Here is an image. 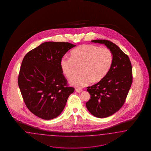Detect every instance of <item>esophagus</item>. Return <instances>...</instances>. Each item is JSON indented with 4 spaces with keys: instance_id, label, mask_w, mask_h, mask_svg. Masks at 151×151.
<instances>
[{
    "instance_id": "obj_1",
    "label": "esophagus",
    "mask_w": 151,
    "mask_h": 151,
    "mask_svg": "<svg viewBox=\"0 0 151 151\" xmlns=\"http://www.w3.org/2000/svg\"><path fill=\"white\" fill-rule=\"evenodd\" d=\"M76 91L78 92V93H80L82 91V90H80V89H78V88H76Z\"/></svg>"
}]
</instances>
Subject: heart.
<instances>
[{"label": "heart", "instance_id": "b5f03b06", "mask_svg": "<svg viewBox=\"0 0 151 151\" xmlns=\"http://www.w3.org/2000/svg\"><path fill=\"white\" fill-rule=\"evenodd\" d=\"M71 57L64 56L60 61L63 73L71 79L76 73L78 67L82 66L81 73L71 80V85L82 88L92 81L99 82L105 78L111 69L114 56L111 50L107 47L95 45H81L73 49Z\"/></svg>", "mask_w": 151, "mask_h": 151}]
</instances>
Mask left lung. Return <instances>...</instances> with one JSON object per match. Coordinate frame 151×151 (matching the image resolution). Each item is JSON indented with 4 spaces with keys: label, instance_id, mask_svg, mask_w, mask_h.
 I'll use <instances>...</instances> for the list:
<instances>
[{
    "label": "left lung",
    "instance_id": "8db88e82",
    "mask_svg": "<svg viewBox=\"0 0 151 151\" xmlns=\"http://www.w3.org/2000/svg\"><path fill=\"white\" fill-rule=\"evenodd\" d=\"M91 41L105 44L114 56L111 69L105 78L87 87L91 96L86 103L87 110L96 117L105 118L124 105L132 83V65L128 56L112 42L107 40Z\"/></svg>",
    "mask_w": 151,
    "mask_h": 151
}]
</instances>
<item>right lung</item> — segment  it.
<instances>
[{
	"label": "right lung",
	"mask_w": 151,
	"mask_h": 151,
	"mask_svg": "<svg viewBox=\"0 0 151 151\" xmlns=\"http://www.w3.org/2000/svg\"><path fill=\"white\" fill-rule=\"evenodd\" d=\"M76 45L65 42H45L24 56L18 85L27 109L44 119L57 117L75 89L68 85L60 61Z\"/></svg>",
	"instance_id": "right-lung-1"
}]
</instances>
